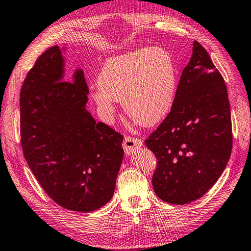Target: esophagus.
Listing matches in <instances>:
<instances>
[{"mask_svg": "<svg viewBox=\"0 0 251 251\" xmlns=\"http://www.w3.org/2000/svg\"><path fill=\"white\" fill-rule=\"evenodd\" d=\"M124 149L126 153H133L134 151H136L138 148H140L143 146V141L138 138H134V137H126L124 140Z\"/></svg>", "mask_w": 251, "mask_h": 251, "instance_id": "obj_1", "label": "esophagus"}]
</instances>
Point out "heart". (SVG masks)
<instances>
[{
    "label": "heart",
    "instance_id": "heart-1",
    "mask_svg": "<svg viewBox=\"0 0 251 251\" xmlns=\"http://www.w3.org/2000/svg\"><path fill=\"white\" fill-rule=\"evenodd\" d=\"M92 99L104 116L115 102L131 120L152 127L169 115L175 103L177 74L172 57L160 48H143L110 59L98 78Z\"/></svg>",
    "mask_w": 251,
    "mask_h": 251
}]
</instances>
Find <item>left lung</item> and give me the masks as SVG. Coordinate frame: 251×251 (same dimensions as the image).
Returning a JSON list of instances; mask_svg holds the SVG:
<instances>
[{
	"label": "left lung",
	"mask_w": 251,
	"mask_h": 251,
	"mask_svg": "<svg viewBox=\"0 0 251 251\" xmlns=\"http://www.w3.org/2000/svg\"><path fill=\"white\" fill-rule=\"evenodd\" d=\"M146 146L158 161L154 193L167 203L183 205L202 198L225 170L233 146L227 88L198 42L169 115Z\"/></svg>",
	"instance_id": "obj_1"
}]
</instances>
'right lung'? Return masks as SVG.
I'll list each match as a JSON object with an SVG mask.
<instances>
[{"instance_id": "obj_1", "label": "right lung", "mask_w": 251, "mask_h": 251, "mask_svg": "<svg viewBox=\"0 0 251 251\" xmlns=\"http://www.w3.org/2000/svg\"><path fill=\"white\" fill-rule=\"evenodd\" d=\"M67 47L46 50L21 90L22 148L50 198L74 212L101 208L113 198L124 150L121 134L95 122L85 105L83 70L65 81Z\"/></svg>"}]
</instances>
